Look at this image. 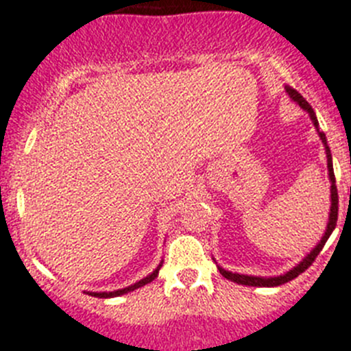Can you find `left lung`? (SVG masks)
<instances>
[{"label": "left lung", "instance_id": "obj_1", "mask_svg": "<svg viewBox=\"0 0 351 351\" xmlns=\"http://www.w3.org/2000/svg\"><path fill=\"white\" fill-rule=\"evenodd\" d=\"M287 93H289V96L292 97L295 103H298L301 108H304L306 112L309 113V117H311V121H313V124L318 128V121H317V115H315L313 108L309 106L308 101L304 99V97L301 96V94L298 93L295 89H292V87H287ZM318 134H320L322 138V143L325 145V152H327V168H329V178H330V201H332V204H330V217H329V223H327V230H325L324 238H322V241L318 243L317 246L313 248V252L311 254H308V257L302 258L301 264H298V266L293 267V269H290L289 273L282 274V276H274V278H261V276H246V274H238V273H230V271H226L222 269V267H219L220 274H222L223 278H227V280H230V282L234 283H239V285H248V287H278V285H283V283L290 282V280H293V278H298L299 274L304 273L306 269H308L311 264L315 262V258L318 257V254L322 252V248H324V245L327 243V239H329V236L332 234L334 227H336V222H337V203H339V199H337V187H336V176H334V169H332V156H330V150L329 147H327V140H325V134L322 131H318Z\"/></svg>", "mask_w": 351, "mask_h": 351}]
</instances>
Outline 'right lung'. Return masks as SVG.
I'll use <instances>...</instances> for the list:
<instances>
[{"label":"right lung","instance_id":"right-lung-1","mask_svg":"<svg viewBox=\"0 0 351 351\" xmlns=\"http://www.w3.org/2000/svg\"><path fill=\"white\" fill-rule=\"evenodd\" d=\"M159 269H160V266L157 267V269L154 271L152 274H148L147 278H143V280H140V282L134 283V285H131V287H125V289H121V290H113V292H90V295H94V298H103V299H106V298H119V295H122V293L132 292V290H136V289H140V287H145V285H147V283L154 282V280H156V278H157V274H159Z\"/></svg>","mask_w":351,"mask_h":351}]
</instances>
